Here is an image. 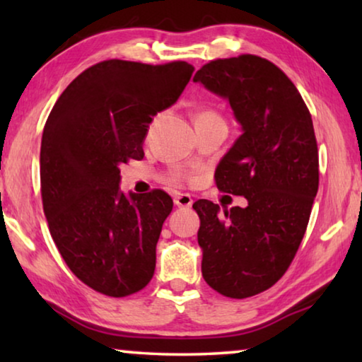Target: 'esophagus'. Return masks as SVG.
Returning <instances> with one entry per match:
<instances>
[{"label": "esophagus", "instance_id": "1", "mask_svg": "<svg viewBox=\"0 0 362 362\" xmlns=\"http://www.w3.org/2000/svg\"><path fill=\"white\" fill-rule=\"evenodd\" d=\"M174 204L177 207H192L193 204V198L187 193H177L174 196Z\"/></svg>", "mask_w": 362, "mask_h": 362}]
</instances>
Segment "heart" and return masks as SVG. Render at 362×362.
<instances>
[{
    "label": "heart",
    "instance_id": "obj_1",
    "mask_svg": "<svg viewBox=\"0 0 362 362\" xmlns=\"http://www.w3.org/2000/svg\"><path fill=\"white\" fill-rule=\"evenodd\" d=\"M201 119H220L218 116L214 113V112H201V113H198L196 115V118H194V121H201ZM177 177H183L180 173H177L175 174Z\"/></svg>",
    "mask_w": 362,
    "mask_h": 362
}]
</instances>
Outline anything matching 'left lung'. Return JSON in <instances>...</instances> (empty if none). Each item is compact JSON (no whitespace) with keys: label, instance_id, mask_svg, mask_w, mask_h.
Masks as SVG:
<instances>
[{"label":"left lung","instance_id":"obj_1","mask_svg":"<svg viewBox=\"0 0 362 362\" xmlns=\"http://www.w3.org/2000/svg\"><path fill=\"white\" fill-rule=\"evenodd\" d=\"M194 83L230 103L241 136L216 169L218 189L246 207L199 199L201 272L214 291L246 298L283 276L303 240L320 185L311 115L293 83L267 59H218Z\"/></svg>","mask_w":362,"mask_h":362}]
</instances>
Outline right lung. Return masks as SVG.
Listing matches in <instances>:
<instances>
[{
  "label": "right lung",
  "instance_id": "1",
  "mask_svg": "<svg viewBox=\"0 0 362 362\" xmlns=\"http://www.w3.org/2000/svg\"><path fill=\"white\" fill-rule=\"evenodd\" d=\"M187 62L105 60L73 79L41 139L42 209L75 276L110 297L150 283L173 199L161 189L122 193L119 166L144 158L153 116L173 107L193 75Z\"/></svg>",
  "mask_w": 362,
  "mask_h": 362
}]
</instances>
